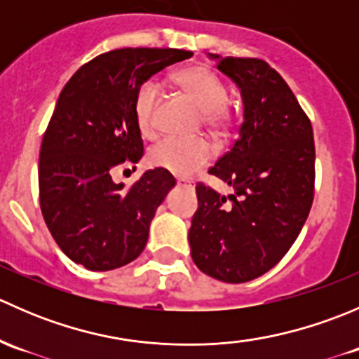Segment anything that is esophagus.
<instances>
[{
  "instance_id": "esophagus-1",
  "label": "esophagus",
  "mask_w": 359,
  "mask_h": 359,
  "mask_svg": "<svg viewBox=\"0 0 359 359\" xmlns=\"http://www.w3.org/2000/svg\"><path fill=\"white\" fill-rule=\"evenodd\" d=\"M177 184H179V186H186V187H194V184L191 182V180H186V179H179L177 180Z\"/></svg>"
}]
</instances>
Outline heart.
I'll return each instance as SVG.
<instances>
[{"label":"heart","mask_w":359,"mask_h":359,"mask_svg":"<svg viewBox=\"0 0 359 359\" xmlns=\"http://www.w3.org/2000/svg\"><path fill=\"white\" fill-rule=\"evenodd\" d=\"M173 81L182 88L203 111V125L217 137L229 133L234 125V111L229 104L227 86L208 67L193 66L180 69L173 74ZM156 79L140 83L133 97V116L144 135H153L156 128V109L159 104ZM212 158V147L205 139H179L166 137L151 147L149 161L158 168L168 170L177 177H191L200 172Z\"/></svg>","instance_id":"heart-1"}]
</instances>
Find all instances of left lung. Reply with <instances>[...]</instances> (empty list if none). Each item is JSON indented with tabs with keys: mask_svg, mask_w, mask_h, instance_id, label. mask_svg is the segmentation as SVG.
I'll return each mask as SVG.
<instances>
[{
	"mask_svg": "<svg viewBox=\"0 0 359 359\" xmlns=\"http://www.w3.org/2000/svg\"><path fill=\"white\" fill-rule=\"evenodd\" d=\"M217 67L240 86L245 121L208 173L234 194L198 184L189 245L203 273L245 283L276 266L299 236L314 200L316 151L311 119L266 60L224 57Z\"/></svg>",
	"mask_w": 359,
	"mask_h": 359,
	"instance_id": "1",
	"label": "left lung"
}]
</instances>
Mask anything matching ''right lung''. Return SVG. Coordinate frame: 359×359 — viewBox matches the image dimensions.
<instances>
[{
  "instance_id": "obj_1",
  "label": "right lung",
  "mask_w": 359,
  "mask_h": 359,
  "mask_svg": "<svg viewBox=\"0 0 359 359\" xmlns=\"http://www.w3.org/2000/svg\"><path fill=\"white\" fill-rule=\"evenodd\" d=\"M189 57L177 48L111 50L83 64L60 92L39 151V206L72 262L111 271L142 253L175 179L154 168L125 187L112 173L144 154L133 116L137 86Z\"/></svg>"
}]
</instances>
